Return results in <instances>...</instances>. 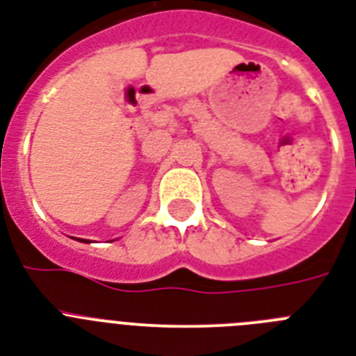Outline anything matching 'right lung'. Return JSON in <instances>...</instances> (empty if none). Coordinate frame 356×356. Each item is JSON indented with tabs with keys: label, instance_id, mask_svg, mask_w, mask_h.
<instances>
[{
	"label": "right lung",
	"instance_id": "right-lung-1",
	"mask_svg": "<svg viewBox=\"0 0 356 356\" xmlns=\"http://www.w3.org/2000/svg\"><path fill=\"white\" fill-rule=\"evenodd\" d=\"M79 243H90V241H86V238H77Z\"/></svg>",
	"mask_w": 356,
	"mask_h": 356
}]
</instances>
